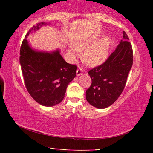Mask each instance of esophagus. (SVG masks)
Returning a JSON list of instances; mask_svg holds the SVG:
<instances>
[{
  "instance_id": "1",
  "label": "esophagus",
  "mask_w": 153,
  "mask_h": 153,
  "mask_svg": "<svg viewBox=\"0 0 153 153\" xmlns=\"http://www.w3.org/2000/svg\"><path fill=\"white\" fill-rule=\"evenodd\" d=\"M83 73H84V70H83V69H82L81 67H79V68H77V76H80V75H82Z\"/></svg>"
}]
</instances>
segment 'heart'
Instances as JSON below:
<instances>
[{
	"label": "heart",
	"instance_id": "b5f03b06",
	"mask_svg": "<svg viewBox=\"0 0 153 153\" xmlns=\"http://www.w3.org/2000/svg\"><path fill=\"white\" fill-rule=\"evenodd\" d=\"M110 42L108 38H102L95 43L94 38L82 39L75 42L71 46L69 54L72 60L78 56L77 51H82V59L85 63L90 67H96L104 63L107 59Z\"/></svg>",
	"mask_w": 153,
	"mask_h": 153
}]
</instances>
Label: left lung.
<instances>
[{"label":"left lung","instance_id":"1","mask_svg":"<svg viewBox=\"0 0 153 153\" xmlns=\"http://www.w3.org/2000/svg\"><path fill=\"white\" fill-rule=\"evenodd\" d=\"M123 32V40L104 63L88 71L92 84L86 92L87 101L98 108L109 107L117 100L126 86L133 64V50Z\"/></svg>","mask_w":153,"mask_h":153}]
</instances>
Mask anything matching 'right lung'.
<instances>
[{
	"mask_svg": "<svg viewBox=\"0 0 153 153\" xmlns=\"http://www.w3.org/2000/svg\"><path fill=\"white\" fill-rule=\"evenodd\" d=\"M43 24L39 23L31 28L25 38ZM19 54L24 84L31 97L46 107L60 103L69 82L76 76L77 65L67 63L58 50L51 53L33 50L26 39L23 40Z\"/></svg>",
	"mask_w": 153,
	"mask_h": 153,
	"instance_id": "1",
	"label": "right lung"
}]
</instances>
